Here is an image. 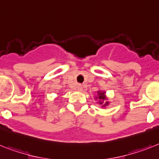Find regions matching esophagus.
I'll list each match as a JSON object with an SVG mask.
<instances>
[{
    "instance_id": "esophagus-1",
    "label": "esophagus",
    "mask_w": 159,
    "mask_h": 159,
    "mask_svg": "<svg viewBox=\"0 0 159 159\" xmlns=\"http://www.w3.org/2000/svg\"><path fill=\"white\" fill-rule=\"evenodd\" d=\"M82 89H83V86L79 84V85H78V91H82Z\"/></svg>"
}]
</instances>
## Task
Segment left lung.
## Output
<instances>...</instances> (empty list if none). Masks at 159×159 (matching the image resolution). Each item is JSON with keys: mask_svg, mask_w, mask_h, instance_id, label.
I'll return each instance as SVG.
<instances>
[{"mask_svg": "<svg viewBox=\"0 0 159 159\" xmlns=\"http://www.w3.org/2000/svg\"><path fill=\"white\" fill-rule=\"evenodd\" d=\"M105 92H103V91H98V98H98L99 100H100V102H99V103H100V105H102L103 107H105V106H108L109 105V102H105V104L103 102H104V101L106 100V95H105Z\"/></svg>", "mask_w": 159, "mask_h": 159, "instance_id": "1", "label": "left lung"}]
</instances>
